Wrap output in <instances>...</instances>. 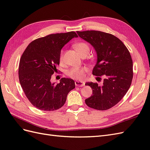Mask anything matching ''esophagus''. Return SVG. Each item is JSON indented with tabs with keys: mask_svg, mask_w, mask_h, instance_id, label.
<instances>
[{
	"mask_svg": "<svg viewBox=\"0 0 150 150\" xmlns=\"http://www.w3.org/2000/svg\"><path fill=\"white\" fill-rule=\"evenodd\" d=\"M75 83V86L76 87H82L85 85V83H84L83 81H78V80H76Z\"/></svg>",
	"mask_w": 150,
	"mask_h": 150,
	"instance_id": "obj_1",
	"label": "esophagus"
}]
</instances>
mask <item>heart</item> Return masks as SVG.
<instances>
[{
    "label": "heart",
    "instance_id": "1",
    "mask_svg": "<svg viewBox=\"0 0 150 150\" xmlns=\"http://www.w3.org/2000/svg\"><path fill=\"white\" fill-rule=\"evenodd\" d=\"M74 48L78 52L80 56L88 54L90 51L89 46L86 42H79V43L74 45ZM63 59V51H61L60 55V60ZM87 71L86 68H79L74 67L68 71L67 74L71 78L74 79H81L83 78L84 72Z\"/></svg>",
    "mask_w": 150,
    "mask_h": 150
}]
</instances>
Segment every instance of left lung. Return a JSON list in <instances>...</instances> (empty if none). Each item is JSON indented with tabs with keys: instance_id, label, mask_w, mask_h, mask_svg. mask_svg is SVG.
Masks as SVG:
<instances>
[{
	"instance_id": "left-lung-1",
	"label": "left lung",
	"mask_w": 150,
	"mask_h": 150,
	"mask_svg": "<svg viewBox=\"0 0 150 150\" xmlns=\"http://www.w3.org/2000/svg\"><path fill=\"white\" fill-rule=\"evenodd\" d=\"M78 35L94 47L97 61L93 70L95 76H105L102 86L87 82L93 95L85 102L90 108L106 110L112 108L124 96L133 77L132 60L124 43L112 34L95 30L76 32Z\"/></svg>"
}]
</instances>
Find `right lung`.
I'll return each instance as SVG.
<instances>
[{
  "label": "right lung",
  "instance_id": "add662e5",
  "mask_svg": "<svg viewBox=\"0 0 150 150\" xmlns=\"http://www.w3.org/2000/svg\"><path fill=\"white\" fill-rule=\"evenodd\" d=\"M74 32L51 34L32 41L23 53L19 65V79L26 98L38 109L54 111L62 107L74 80L63 78L59 83L51 82L59 64L61 50L72 38Z\"/></svg>",
  "mask_w": 150,
  "mask_h": 150
}]
</instances>
